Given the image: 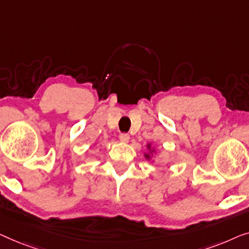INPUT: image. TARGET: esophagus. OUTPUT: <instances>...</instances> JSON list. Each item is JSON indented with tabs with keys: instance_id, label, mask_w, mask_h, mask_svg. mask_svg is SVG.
Listing matches in <instances>:
<instances>
[{
	"instance_id": "obj_1",
	"label": "esophagus",
	"mask_w": 249,
	"mask_h": 249,
	"mask_svg": "<svg viewBox=\"0 0 249 249\" xmlns=\"http://www.w3.org/2000/svg\"><path fill=\"white\" fill-rule=\"evenodd\" d=\"M120 140H121V142L127 143L129 141V135L127 134V133H122V134H120Z\"/></svg>"
}]
</instances>
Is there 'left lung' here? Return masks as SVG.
Wrapping results in <instances>:
<instances>
[{"label":"left lung","instance_id":"8db88e82","mask_svg":"<svg viewBox=\"0 0 249 249\" xmlns=\"http://www.w3.org/2000/svg\"><path fill=\"white\" fill-rule=\"evenodd\" d=\"M148 149H149V153H145L144 157L149 160V159H151V155H152V152L155 151V149H151V144H148Z\"/></svg>","mask_w":249,"mask_h":249}]
</instances>
